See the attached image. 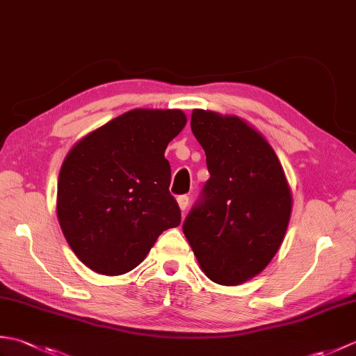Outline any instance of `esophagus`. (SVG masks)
Here are the masks:
<instances>
[{"label":"esophagus","mask_w":356,"mask_h":356,"mask_svg":"<svg viewBox=\"0 0 356 356\" xmlns=\"http://www.w3.org/2000/svg\"><path fill=\"white\" fill-rule=\"evenodd\" d=\"M177 203H179V208H180V211H184L186 209V207H188V203H190V197H188V195H179L177 197Z\"/></svg>","instance_id":"1"}]
</instances>
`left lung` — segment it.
<instances>
[{
  "label": "left lung",
  "instance_id": "1",
  "mask_svg": "<svg viewBox=\"0 0 356 356\" xmlns=\"http://www.w3.org/2000/svg\"><path fill=\"white\" fill-rule=\"evenodd\" d=\"M191 130L211 177L184 222L205 275L236 286L268 266L282 246L292 193L275 151L237 116L194 110Z\"/></svg>",
  "mask_w": 356,
  "mask_h": 356
}]
</instances>
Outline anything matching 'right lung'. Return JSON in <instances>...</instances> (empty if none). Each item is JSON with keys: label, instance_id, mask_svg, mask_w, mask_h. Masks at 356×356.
I'll use <instances>...</instances> for the list:
<instances>
[{"label": "right lung", "instance_id": "right-lung-1", "mask_svg": "<svg viewBox=\"0 0 356 356\" xmlns=\"http://www.w3.org/2000/svg\"><path fill=\"white\" fill-rule=\"evenodd\" d=\"M185 124L182 110L136 108L69 151L56 213L67 243L87 268L102 275L130 272L165 229L180 225L165 149Z\"/></svg>", "mask_w": 356, "mask_h": 356}]
</instances>
